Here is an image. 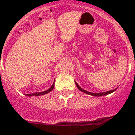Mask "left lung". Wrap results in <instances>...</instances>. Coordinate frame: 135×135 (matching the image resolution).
Here are the masks:
<instances>
[{
  "label": "left lung",
  "instance_id": "1",
  "mask_svg": "<svg viewBox=\"0 0 135 135\" xmlns=\"http://www.w3.org/2000/svg\"><path fill=\"white\" fill-rule=\"evenodd\" d=\"M75 85L77 86V88L79 89L80 91H82L83 93H86V94H88V95H90V96H106V95H108V94H110V93H113L114 91L116 90V89L114 90H109V91H106V92H103V93H91V92H89V91H87V90H84V89H83L80 86H79V85L75 81Z\"/></svg>",
  "mask_w": 135,
  "mask_h": 135
}]
</instances>
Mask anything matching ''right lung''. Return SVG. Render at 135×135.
I'll return each mask as SVG.
<instances>
[{
  "instance_id": "obj_1",
  "label": "right lung",
  "mask_w": 135,
  "mask_h": 135,
  "mask_svg": "<svg viewBox=\"0 0 135 135\" xmlns=\"http://www.w3.org/2000/svg\"><path fill=\"white\" fill-rule=\"evenodd\" d=\"M54 87H55V82L53 83V84L52 85V86L50 87L49 89H47V90H45V91H42V92H36V93H31V94H26V96H42V95H45V94H47V93H50L51 92L52 90L54 89Z\"/></svg>"
}]
</instances>
